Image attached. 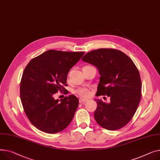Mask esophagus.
I'll use <instances>...</instances> for the list:
<instances>
[{
  "label": "esophagus",
  "instance_id": "1",
  "mask_svg": "<svg viewBox=\"0 0 160 160\" xmlns=\"http://www.w3.org/2000/svg\"><path fill=\"white\" fill-rule=\"evenodd\" d=\"M87 101H88V99H82V98L79 99V102H80V103H84V102H87Z\"/></svg>",
  "mask_w": 160,
  "mask_h": 160
}]
</instances>
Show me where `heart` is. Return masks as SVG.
<instances>
[{
  "label": "heart",
  "mask_w": 160,
  "mask_h": 160,
  "mask_svg": "<svg viewBox=\"0 0 160 160\" xmlns=\"http://www.w3.org/2000/svg\"><path fill=\"white\" fill-rule=\"evenodd\" d=\"M75 93L81 98H88L90 95V91L86 88H80L76 90Z\"/></svg>",
  "instance_id": "1"
}]
</instances>
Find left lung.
<instances>
[{
	"mask_svg": "<svg viewBox=\"0 0 160 160\" xmlns=\"http://www.w3.org/2000/svg\"><path fill=\"white\" fill-rule=\"evenodd\" d=\"M82 61L98 69L100 75L96 96H107L110 102L94 99V118L102 128L116 130L134 116L141 99L142 81L136 65L119 50L101 48L87 53Z\"/></svg>",
	"mask_w": 160,
	"mask_h": 160,
	"instance_id": "8db88e82",
	"label": "left lung"
}]
</instances>
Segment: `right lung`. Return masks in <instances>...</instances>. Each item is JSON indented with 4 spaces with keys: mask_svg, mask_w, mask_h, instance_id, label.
<instances>
[{
    "mask_svg": "<svg viewBox=\"0 0 160 160\" xmlns=\"http://www.w3.org/2000/svg\"><path fill=\"white\" fill-rule=\"evenodd\" d=\"M84 52L48 50L32 59L21 81L20 96L28 119L37 128L48 134L61 132L73 118L79 99L74 95L55 99L53 95L67 85L70 70Z\"/></svg>",
    "mask_w": 160,
    "mask_h": 160,
    "instance_id": "1",
    "label": "right lung"
}]
</instances>
